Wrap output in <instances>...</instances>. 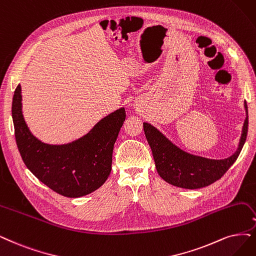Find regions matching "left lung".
<instances>
[{"instance_id": "obj_1", "label": "left lung", "mask_w": 256, "mask_h": 256, "mask_svg": "<svg viewBox=\"0 0 256 256\" xmlns=\"http://www.w3.org/2000/svg\"><path fill=\"white\" fill-rule=\"evenodd\" d=\"M247 117L242 136L233 155L226 159H210L188 153L166 138L157 128L144 122L148 142L152 148L156 170L164 182L178 188L195 190L218 180L236 162L246 142L248 133V108L244 101Z\"/></svg>"}]
</instances>
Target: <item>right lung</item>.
Segmentation results:
<instances>
[{
	"instance_id": "right-lung-1",
	"label": "right lung",
	"mask_w": 256,
	"mask_h": 256,
	"mask_svg": "<svg viewBox=\"0 0 256 256\" xmlns=\"http://www.w3.org/2000/svg\"><path fill=\"white\" fill-rule=\"evenodd\" d=\"M12 114L16 146L25 166L52 191L77 198L106 182L114 144L126 117L124 108L102 118L88 134L63 144H45L32 133L23 116L20 84L14 90Z\"/></svg>"
}]
</instances>
